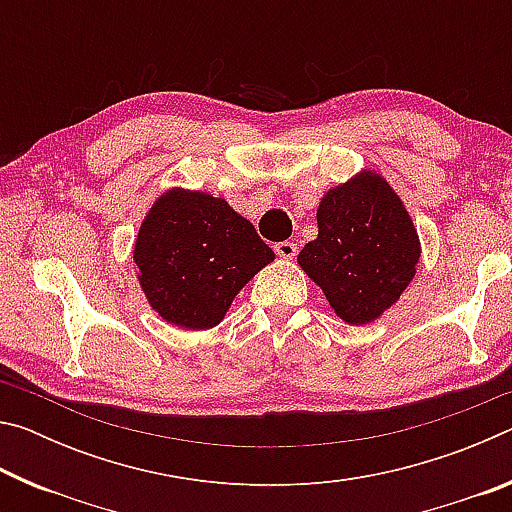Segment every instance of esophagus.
Listing matches in <instances>:
<instances>
[{"mask_svg":"<svg viewBox=\"0 0 512 512\" xmlns=\"http://www.w3.org/2000/svg\"><path fill=\"white\" fill-rule=\"evenodd\" d=\"M275 253L284 259H293L298 255V244H293V241H280V244H275Z\"/></svg>","mask_w":512,"mask_h":512,"instance_id":"obj_1","label":"esophagus"}]
</instances>
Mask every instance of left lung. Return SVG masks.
Masks as SVG:
<instances>
[{
	"label": "left lung",
	"instance_id": "1",
	"mask_svg": "<svg viewBox=\"0 0 512 512\" xmlns=\"http://www.w3.org/2000/svg\"><path fill=\"white\" fill-rule=\"evenodd\" d=\"M318 237L298 264L323 289L336 316L366 325L400 300L420 259L418 232L391 185L363 171L318 205Z\"/></svg>",
	"mask_w": 512,
	"mask_h": 512
}]
</instances>
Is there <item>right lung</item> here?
<instances>
[{
	"label": "right lung",
	"instance_id": "1",
	"mask_svg": "<svg viewBox=\"0 0 512 512\" xmlns=\"http://www.w3.org/2000/svg\"><path fill=\"white\" fill-rule=\"evenodd\" d=\"M275 255L253 223L223 198L171 189L135 241V264L151 307L171 325H219L241 287Z\"/></svg>",
	"mask_w": 512,
	"mask_h": 512
}]
</instances>
